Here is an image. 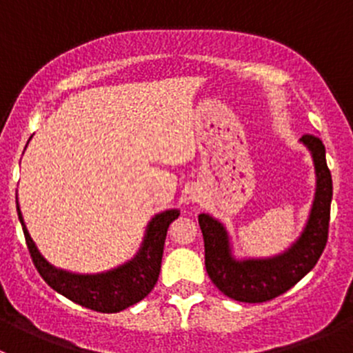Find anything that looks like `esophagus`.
<instances>
[{
	"label": "esophagus",
	"instance_id": "esophagus-1",
	"mask_svg": "<svg viewBox=\"0 0 353 353\" xmlns=\"http://www.w3.org/2000/svg\"><path fill=\"white\" fill-rule=\"evenodd\" d=\"M193 198H194V199H196V196H193Z\"/></svg>",
	"mask_w": 353,
	"mask_h": 353
}]
</instances>
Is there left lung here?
Segmentation results:
<instances>
[{
  "mask_svg": "<svg viewBox=\"0 0 353 353\" xmlns=\"http://www.w3.org/2000/svg\"><path fill=\"white\" fill-rule=\"evenodd\" d=\"M302 143L311 150L316 167V196L307 225L299 241L283 254L270 259L236 261L229 237L220 222L210 215L198 216L205 241V266L213 285L239 302H266L285 294L316 266L328 243L333 181L326 165V150L314 134H304Z\"/></svg>",
  "mask_w": 353,
  "mask_h": 353,
  "instance_id": "1",
  "label": "left lung"
}]
</instances>
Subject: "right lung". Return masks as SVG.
Listing matches in <instances>:
<instances>
[{"label":"right lung","mask_w":353,"mask_h":353,"mask_svg":"<svg viewBox=\"0 0 353 353\" xmlns=\"http://www.w3.org/2000/svg\"><path fill=\"white\" fill-rule=\"evenodd\" d=\"M17 212L32 261L46 283L70 301L97 312H119L150 294L159 280L167 229L170 222L179 216L177 210H167L155 215L148 225L140 252L126 265L101 275H74L54 268L42 258L25 227L19 203Z\"/></svg>","instance_id":"add662e5"}]
</instances>
